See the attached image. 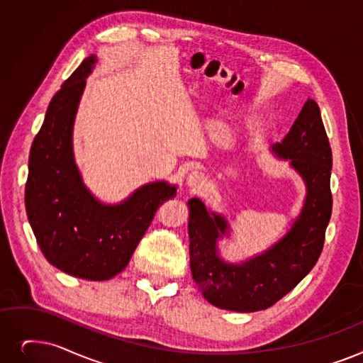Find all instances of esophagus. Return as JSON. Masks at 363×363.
<instances>
[{
    "instance_id": "esophagus-1",
    "label": "esophagus",
    "mask_w": 363,
    "mask_h": 363,
    "mask_svg": "<svg viewBox=\"0 0 363 363\" xmlns=\"http://www.w3.org/2000/svg\"><path fill=\"white\" fill-rule=\"evenodd\" d=\"M204 181H206V178H204L203 173L199 172V170L191 172L190 175L186 177V185L190 186V188H193L194 191H199V190H200V188H201L203 184H204Z\"/></svg>"
}]
</instances>
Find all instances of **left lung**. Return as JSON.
<instances>
[{
    "label": "left lung",
    "instance_id": "1",
    "mask_svg": "<svg viewBox=\"0 0 363 363\" xmlns=\"http://www.w3.org/2000/svg\"><path fill=\"white\" fill-rule=\"evenodd\" d=\"M270 150L301 177L306 199L291 228L269 249L240 262L225 261L218 243L230 238L227 218L197 197L188 200L191 274L204 299L218 308L254 313L272 307L320 257L333 212V151L318 104L308 98L288 135Z\"/></svg>",
    "mask_w": 363,
    "mask_h": 363
}]
</instances>
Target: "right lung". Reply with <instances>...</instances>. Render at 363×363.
Listing matches in <instances>:
<instances>
[{
	"instance_id": "add662e5",
	"label": "right lung",
	"mask_w": 363,
	"mask_h": 363,
	"mask_svg": "<svg viewBox=\"0 0 363 363\" xmlns=\"http://www.w3.org/2000/svg\"><path fill=\"white\" fill-rule=\"evenodd\" d=\"M98 62L86 57L47 108L29 154L25 206L45 259L86 280H108L129 264L160 204L177 196L167 181L144 184L120 203L101 201L86 186L74 157V123L86 78Z\"/></svg>"
}]
</instances>
